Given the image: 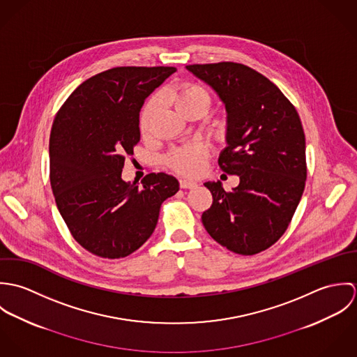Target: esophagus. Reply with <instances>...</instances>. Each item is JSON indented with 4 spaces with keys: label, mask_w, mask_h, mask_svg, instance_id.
<instances>
[{
    "label": "esophagus",
    "mask_w": 357,
    "mask_h": 357,
    "mask_svg": "<svg viewBox=\"0 0 357 357\" xmlns=\"http://www.w3.org/2000/svg\"><path fill=\"white\" fill-rule=\"evenodd\" d=\"M198 184L197 183H194V181H190V180H180V188H183V190H192V188H195Z\"/></svg>",
    "instance_id": "obj_1"
}]
</instances>
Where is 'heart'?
I'll list each match as a JSON object with an SVG mask.
<instances>
[{
  "label": "heart",
  "instance_id": "heart-1",
  "mask_svg": "<svg viewBox=\"0 0 357 357\" xmlns=\"http://www.w3.org/2000/svg\"><path fill=\"white\" fill-rule=\"evenodd\" d=\"M172 99L176 104L177 109L183 114L190 108L202 104L207 109L210 105V95L204 91L202 86L195 84H184L176 92H173ZM159 108L158 98H153L144 107L140 116V132L143 137H150L153 133V123L155 115ZM224 123H220V129L224 130ZM208 156V147L204 142H194L181 147L173 149L166 156L167 165L183 176H197L202 172L204 162Z\"/></svg>",
  "mask_w": 357,
  "mask_h": 357
}]
</instances>
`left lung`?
Returning <instances> with one entry per match:
<instances>
[{
    "label": "left lung",
    "instance_id": "obj_1",
    "mask_svg": "<svg viewBox=\"0 0 357 357\" xmlns=\"http://www.w3.org/2000/svg\"><path fill=\"white\" fill-rule=\"evenodd\" d=\"M228 112V147L218 166L241 183L225 191L204 183L213 204L204 211L207 234L242 255L261 253L286 232L306 180L305 135L296 107L266 77L234 61L190 64Z\"/></svg>",
    "mask_w": 357,
    "mask_h": 357
}]
</instances>
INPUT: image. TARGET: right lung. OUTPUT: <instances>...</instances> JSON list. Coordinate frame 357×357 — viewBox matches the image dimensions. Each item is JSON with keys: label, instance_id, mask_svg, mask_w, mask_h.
Segmentation results:
<instances>
[{"label": "right lung", "instance_id": "add662e5", "mask_svg": "<svg viewBox=\"0 0 357 357\" xmlns=\"http://www.w3.org/2000/svg\"><path fill=\"white\" fill-rule=\"evenodd\" d=\"M176 67H114L82 82L52 125L50 178L73 238L89 253L115 259L153 235L160 204L178 191L166 173L136 183L121 178L125 158L140 140L139 116L155 88Z\"/></svg>", "mask_w": 357, "mask_h": 357}]
</instances>
